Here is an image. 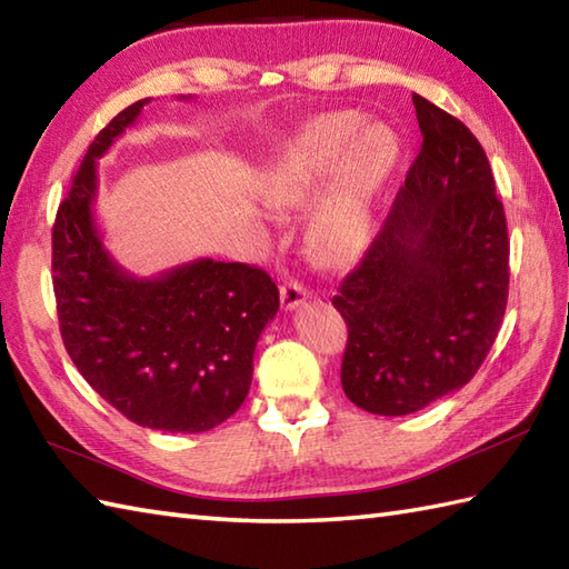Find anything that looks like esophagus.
I'll use <instances>...</instances> for the list:
<instances>
[{"mask_svg": "<svg viewBox=\"0 0 569 569\" xmlns=\"http://www.w3.org/2000/svg\"><path fill=\"white\" fill-rule=\"evenodd\" d=\"M308 300V291L303 288V283L298 281H286L281 286V306L283 310H296Z\"/></svg>", "mask_w": 569, "mask_h": 569, "instance_id": "esophagus-1", "label": "esophagus"}]
</instances>
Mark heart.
I'll return each mask as SVG.
<instances>
[{
    "instance_id": "1",
    "label": "heart",
    "mask_w": 569,
    "mask_h": 569,
    "mask_svg": "<svg viewBox=\"0 0 569 569\" xmlns=\"http://www.w3.org/2000/svg\"><path fill=\"white\" fill-rule=\"evenodd\" d=\"M365 124V114L349 110L312 117L263 178V200L271 208H300L321 190L306 229L308 249L320 263L347 266L367 251L373 210L401 156L389 127Z\"/></svg>"
}]
</instances>
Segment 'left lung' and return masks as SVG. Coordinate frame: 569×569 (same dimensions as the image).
<instances>
[{
    "mask_svg": "<svg viewBox=\"0 0 569 569\" xmlns=\"http://www.w3.org/2000/svg\"><path fill=\"white\" fill-rule=\"evenodd\" d=\"M422 147L381 232L337 288L342 389L373 416H408L475 377L509 300V232L471 131L413 94Z\"/></svg>",
    "mask_w": 569,
    "mask_h": 569,
    "instance_id": "8db88e82",
    "label": "left lung"
}]
</instances>
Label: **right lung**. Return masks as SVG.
<instances>
[{
    "label": "right lung",
    "instance_id": "obj_1",
    "mask_svg": "<svg viewBox=\"0 0 569 569\" xmlns=\"http://www.w3.org/2000/svg\"><path fill=\"white\" fill-rule=\"evenodd\" d=\"M147 102L129 104L94 137L60 202L58 322L72 365L119 413L151 430L204 432L244 403L253 349L276 316L278 288L257 266L214 259L139 278L104 249L92 212L98 159Z\"/></svg>",
    "mask_w": 569,
    "mask_h": 569
}]
</instances>
